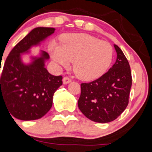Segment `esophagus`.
Returning a JSON list of instances; mask_svg holds the SVG:
<instances>
[{
	"instance_id": "1",
	"label": "esophagus",
	"mask_w": 152,
	"mask_h": 152,
	"mask_svg": "<svg viewBox=\"0 0 152 152\" xmlns=\"http://www.w3.org/2000/svg\"><path fill=\"white\" fill-rule=\"evenodd\" d=\"M70 82H71V79H69V78L66 77V76H65V77L63 78V83L64 85L68 84V83H69Z\"/></svg>"
}]
</instances>
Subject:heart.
Here are the masks:
<instances>
[{"mask_svg": "<svg viewBox=\"0 0 152 152\" xmlns=\"http://www.w3.org/2000/svg\"><path fill=\"white\" fill-rule=\"evenodd\" d=\"M52 58L67 65L73 61V69L79 79L86 81L103 76L113 61V49L109 42L86 34H68L61 37V45L49 44Z\"/></svg>", "mask_w": 152, "mask_h": 152, "instance_id": "obj_1", "label": "heart"}]
</instances>
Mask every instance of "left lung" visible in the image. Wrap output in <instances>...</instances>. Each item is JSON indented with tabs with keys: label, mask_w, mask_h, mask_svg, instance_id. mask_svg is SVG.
<instances>
[{
	"label": "left lung",
	"mask_w": 152,
	"mask_h": 152,
	"mask_svg": "<svg viewBox=\"0 0 152 152\" xmlns=\"http://www.w3.org/2000/svg\"><path fill=\"white\" fill-rule=\"evenodd\" d=\"M114 47L117 58L109 71L93 82L81 84L79 109L95 122L114 121L128 105L132 85L130 64L121 49L117 45Z\"/></svg>",
	"instance_id": "left-lung-1"
}]
</instances>
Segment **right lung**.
<instances>
[{"label":"right lung","instance_id":"add662e5","mask_svg":"<svg viewBox=\"0 0 152 152\" xmlns=\"http://www.w3.org/2000/svg\"><path fill=\"white\" fill-rule=\"evenodd\" d=\"M55 30L33 29L6 59L0 79V103L2 101L15 118L31 121L45 115L52 106L54 93L63 83L61 76H53L45 68V61L49 58L47 52L41 51L40 57H32L29 64L21 59V53H28L31 46L39 44Z\"/></svg>","mask_w":152,"mask_h":152}]
</instances>
